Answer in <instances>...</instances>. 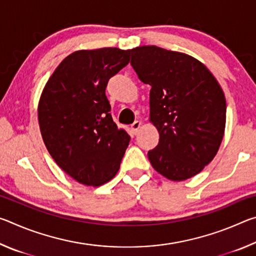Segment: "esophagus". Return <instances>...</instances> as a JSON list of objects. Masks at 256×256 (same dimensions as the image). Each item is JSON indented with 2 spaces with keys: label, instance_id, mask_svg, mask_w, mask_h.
Listing matches in <instances>:
<instances>
[{
  "label": "esophagus",
  "instance_id": "obj_1",
  "mask_svg": "<svg viewBox=\"0 0 256 256\" xmlns=\"http://www.w3.org/2000/svg\"><path fill=\"white\" fill-rule=\"evenodd\" d=\"M140 126H141V122H140V120H136V122H134V123L131 125V130H132L134 134H136V132L138 131V128H140Z\"/></svg>",
  "mask_w": 256,
  "mask_h": 256
}]
</instances>
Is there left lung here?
<instances>
[{"label":"left lung","mask_w":256,"mask_h":256,"mask_svg":"<svg viewBox=\"0 0 256 256\" xmlns=\"http://www.w3.org/2000/svg\"><path fill=\"white\" fill-rule=\"evenodd\" d=\"M131 66L150 84V122L159 144L151 164L170 180H185L211 162L226 125V98L204 64L188 54L157 46L130 50Z\"/></svg>","instance_id":"obj_1"}]
</instances>
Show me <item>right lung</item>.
Instances as JSON below:
<instances>
[{
  "instance_id": "right-lung-1",
  "label": "right lung",
  "mask_w": 256,
  "mask_h": 256,
  "mask_svg": "<svg viewBox=\"0 0 256 256\" xmlns=\"http://www.w3.org/2000/svg\"><path fill=\"white\" fill-rule=\"evenodd\" d=\"M130 50H76L47 81L38 104L42 140L60 168L81 184L110 180L131 140L110 115L106 86L126 66Z\"/></svg>"
}]
</instances>
